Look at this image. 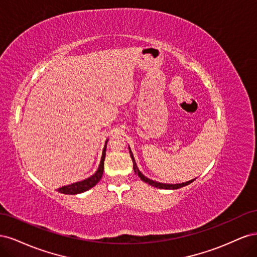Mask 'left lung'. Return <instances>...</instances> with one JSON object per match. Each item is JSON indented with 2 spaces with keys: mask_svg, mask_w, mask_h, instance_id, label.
Wrapping results in <instances>:
<instances>
[{
  "mask_svg": "<svg viewBox=\"0 0 257 257\" xmlns=\"http://www.w3.org/2000/svg\"><path fill=\"white\" fill-rule=\"evenodd\" d=\"M128 149H130V147H128ZM130 154H131L132 161H133V168H134V172H135V174H137V175H138V177L141 178L143 181H145V182H147V183H149V184H150V185H152V186H155V188H159V189H166V190H176V189H179V188H182V186L188 185V184H190L191 182H193V181H194V179H193V180H190V181H188V182H183V183H179V184H166V183H160V182H157V181L150 180V179H148V178H147V177H145L141 172H139V169L137 168V165H136L135 159H134V157H133V153H132L131 149H130Z\"/></svg>",
  "mask_w": 257,
  "mask_h": 257,
  "instance_id": "obj_1",
  "label": "left lung"
}]
</instances>
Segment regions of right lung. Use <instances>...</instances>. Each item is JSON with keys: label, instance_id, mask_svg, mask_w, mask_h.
<instances>
[{"label": "right lung", "instance_id": "add662e5", "mask_svg": "<svg viewBox=\"0 0 257 257\" xmlns=\"http://www.w3.org/2000/svg\"><path fill=\"white\" fill-rule=\"evenodd\" d=\"M106 148H107V145H105V148L103 150L102 160H100V163H99V167L94 175L91 176L88 179H84V180H82V181L69 184L66 186H62V188H60L58 191L60 193L68 194V195H75V194H79V193L88 191L91 188H93L95 184H97V182L100 180V178H102L103 172H104V161H105V155H106Z\"/></svg>", "mask_w": 257, "mask_h": 257}]
</instances>
